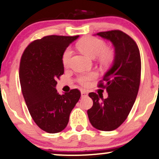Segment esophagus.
<instances>
[{"instance_id":"esophagus-1","label":"esophagus","mask_w":159,"mask_h":159,"mask_svg":"<svg viewBox=\"0 0 159 159\" xmlns=\"http://www.w3.org/2000/svg\"><path fill=\"white\" fill-rule=\"evenodd\" d=\"M81 98L87 97V96H88V92H87V91L84 90H81Z\"/></svg>"}]
</instances>
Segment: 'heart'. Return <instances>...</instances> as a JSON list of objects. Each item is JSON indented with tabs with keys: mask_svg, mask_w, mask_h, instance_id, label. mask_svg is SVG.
<instances>
[{
	"mask_svg": "<svg viewBox=\"0 0 159 159\" xmlns=\"http://www.w3.org/2000/svg\"><path fill=\"white\" fill-rule=\"evenodd\" d=\"M78 48L85 55L91 58L98 57L99 61L103 64H109L113 61L114 54L112 50L107 48V45L105 41L92 36H87L81 40L78 45ZM72 56V50L68 48L65 51L63 55V63L65 66L69 65ZM96 77V73L90 72L89 74L81 75L78 78V81L82 85L88 84L90 80Z\"/></svg>",
	"mask_w": 159,
	"mask_h": 159,
	"instance_id": "1",
	"label": "heart"
}]
</instances>
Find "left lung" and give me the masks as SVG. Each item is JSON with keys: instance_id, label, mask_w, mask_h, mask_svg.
<instances>
[{"instance_id": "1", "label": "left lung", "mask_w": 159, "mask_h": 159, "mask_svg": "<svg viewBox=\"0 0 159 159\" xmlns=\"http://www.w3.org/2000/svg\"><path fill=\"white\" fill-rule=\"evenodd\" d=\"M111 42L114 58L111 68L103 76L107 97L90 93L93 105L87 111L89 120L101 131L117 129L127 118L135 102L140 86L141 62L138 47L129 35L120 30H111L95 34Z\"/></svg>"}]
</instances>
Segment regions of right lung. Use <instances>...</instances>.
I'll return each mask as SVG.
<instances>
[{
  "label": "right lung",
  "mask_w": 159,
  "mask_h": 159,
  "mask_svg": "<svg viewBox=\"0 0 159 159\" xmlns=\"http://www.w3.org/2000/svg\"><path fill=\"white\" fill-rule=\"evenodd\" d=\"M79 36H47L30 43L19 68L21 91L30 116L45 132L57 133L69 123V115L81 97L77 89L59 94L56 80L64 72L63 55Z\"/></svg>",
  "instance_id": "1"
}]
</instances>
